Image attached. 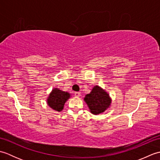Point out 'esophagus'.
<instances>
[{
    "label": "esophagus",
    "instance_id": "1",
    "mask_svg": "<svg viewBox=\"0 0 160 160\" xmlns=\"http://www.w3.org/2000/svg\"><path fill=\"white\" fill-rule=\"evenodd\" d=\"M74 95L76 97H80V92H75Z\"/></svg>",
    "mask_w": 160,
    "mask_h": 160
}]
</instances>
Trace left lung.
Masks as SVG:
<instances>
[{"label": "left lung", "mask_w": 160, "mask_h": 160, "mask_svg": "<svg viewBox=\"0 0 160 160\" xmlns=\"http://www.w3.org/2000/svg\"><path fill=\"white\" fill-rule=\"evenodd\" d=\"M84 101L91 113L95 115L103 113L111 102L108 94L98 86L93 87L91 92L84 98Z\"/></svg>", "instance_id": "obj_1"}]
</instances>
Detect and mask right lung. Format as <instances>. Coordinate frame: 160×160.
<instances>
[{
	"label": "right lung",
	"mask_w": 160,
	"mask_h": 160,
	"mask_svg": "<svg viewBox=\"0 0 160 160\" xmlns=\"http://www.w3.org/2000/svg\"><path fill=\"white\" fill-rule=\"evenodd\" d=\"M69 94L67 92H63L58 89H55L49 95L47 99V103L49 106L57 111L62 110L64 104L66 101L69 99Z\"/></svg>",
	"instance_id": "right-lung-1"
}]
</instances>
